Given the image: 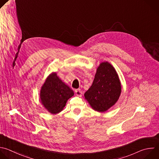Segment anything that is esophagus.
Segmentation results:
<instances>
[{
  "label": "esophagus",
  "instance_id": "esophagus-1",
  "mask_svg": "<svg viewBox=\"0 0 159 159\" xmlns=\"http://www.w3.org/2000/svg\"><path fill=\"white\" fill-rule=\"evenodd\" d=\"M75 94H76L77 96H78V97H82V92L80 90H79V89L75 90Z\"/></svg>",
  "mask_w": 159,
  "mask_h": 159
}]
</instances>
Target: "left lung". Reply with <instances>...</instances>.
<instances>
[{"label":"left lung","instance_id":"1","mask_svg":"<svg viewBox=\"0 0 159 159\" xmlns=\"http://www.w3.org/2000/svg\"><path fill=\"white\" fill-rule=\"evenodd\" d=\"M121 85L114 68L108 62L101 63L97 70L92 85L84 96L92 109L105 112L118 100Z\"/></svg>","mask_w":159,"mask_h":159}]
</instances>
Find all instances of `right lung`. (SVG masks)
<instances>
[{
    "label": "right lung",
    "instance_id": "obj_1",
    "mask_svg": "<svg viewBox=\"0 0 159 159\" xmlns=\"http://www.w3.org/2000/svg\"><path fill=\"white\" fill-rule=\"evenodd\" d=\"M73 90L57 76L56 73L50 75L40 91V100L43 106L51 114L61 112L67 100L74 95Z\"/></svg>",
    "mask_w": 159,
    "mask_h": 159
}]
</instances>
